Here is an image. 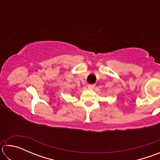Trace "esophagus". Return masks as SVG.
Listing matches in <instances>:
<instances>
[{
    "label": "esophagus",
    "instance_id": "obj_1",
    "mask_svg": "<svg viewBox=\"0 0 160 160\" xmlns=\"http://www.w3.org/2000/svg\"><path fill=\"white\" fill-rule=\"evenodd\" d=\"M94 86H95L94 85H88V88H90V89H93L94 88Z\"/></svg>",
    "mask_w": 160,
    "mask_h": 160
}]
</instances>
